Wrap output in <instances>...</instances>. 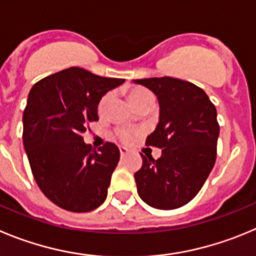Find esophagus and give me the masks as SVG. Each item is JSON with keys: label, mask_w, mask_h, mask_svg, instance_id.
<instances>
[{"label": "esophagus", "mask_w": 256, "mask_h": 256, "mask_svg": "<svg viewBox=\"0 0 256 256\" xmlns=\"http://www.w3.org/2000/svg\"><path fill=\"white\" fill-rule=\"evenodd\" d=\"M120 154H121V156H125L126 154H128V148H125V146H120Z\"/></svg>", "instance_id": "1"}]
</instances>
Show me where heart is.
Masks as SVG:
<instances>
[{"mask_svg":"<svg viewBox=\"0 0 256 256\" xmlns=\"http://www.w3.org/2000/svg\"><path fill=\"white\" fill-rule=\"evenodd\" d=\"M128 96H130L131 103L135 106L136 103L142 102V100H146V98H149V96H153V94H152L150 92L146 90V89H144V88H134V89H131V90H130V94H128ZM110 100H111V93L106 94L102 100H100V104H98V112H100V114H104V112H106V110H107V106H108V103H110ZM118 138L122 140V142H131V140L134 139V132L131 130H126V128H122V130L118 131Z\"/></svg>","mask_w":256,"mask_h":256,"instance_id":"obj_1","label":"heart"}]
</instances>
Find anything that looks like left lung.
Instances as JSON below:
<instances>
[{"mask_svg":"<svg viewBox=\"0 0 256 256\" xmlns=\"http://www.w3.org/2000/svg\"><path fill=\"white\" fill-rule=\"evenodd\" d=\"M150 89L160 103V122L145 144L162 149L154 160L142 156L134 174L138 194L156 209H176L200 191L217 156V110L202 88L174 78L134 80Z\"/></svg>","mask_w":256,"mask_h":256,"instance_id":"obj_1","label":"left lung"}]
</instances>
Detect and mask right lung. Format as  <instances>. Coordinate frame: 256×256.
<instances>
[{
  "mask_svg": "<svg viewBox=\"0 0 256 256\" xmlns=\"http://www.w3.org/2000/svg\"><path fill=\"white\" fill-rule=\"evenodd\" d=\"M124 82L70 68L44 78L29 92L22 142L36 182L60 208L84 213L104 202L120 150L114 142L94 150L82 134L86 124L100 118L102 96Z\"/></svg>",
  "mask_w": 256,
  "mask_h": 256,
  "instance_id": "obj_1",
  "label": "right lung"
}]
</instances>
